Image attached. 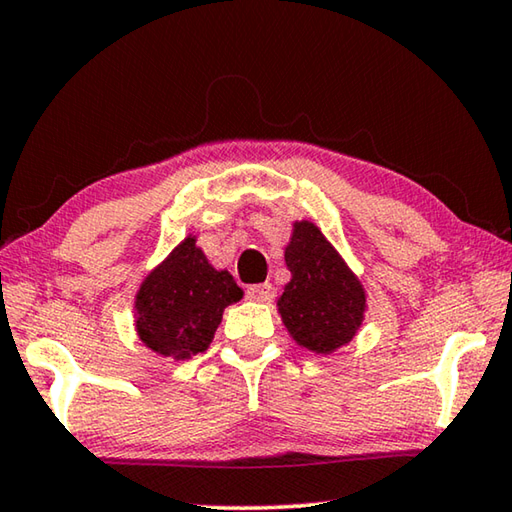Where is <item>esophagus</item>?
Instances as JSON below:
<instances>
[{
    "label": "esophagus",
    "mask_w": 512,
    "mask_h": 512,
    "mask_svg": "<svg viewBox=\"0 0 512 512\" xmlns=\"http://www.w3.org/2000/svg\"><path fill=\"white\" fill-rule=\"evenodd\" d=\"M248 298L255 300V302H271L275 298V287L273 284H255V287H250L248 291Z\"/></svg>",
    "instance_id": "esophagus-1"
}]
</instances>
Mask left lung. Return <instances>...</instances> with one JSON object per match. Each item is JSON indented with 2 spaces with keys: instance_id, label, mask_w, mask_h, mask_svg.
<instances>
[{
  "instance_id": "left-lung-1",
  "label": "left lung",
  "mask_w": 512,
  "mask_h": 512,
  "mask_svg": "<svg viewBox=\"0 0 512 512\" xmlns=\"http://www.w3.org/2000/svg\"><path fill=\"white\" fill-rule=\"evenodd\" d=\"M284 262L291 280L277 298V314L291 339L314 354H332L348 345L368 311L357 273L311 221L293 223Z\"/></svg>"
}]
</instances>
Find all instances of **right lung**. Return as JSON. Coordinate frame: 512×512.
Masks as SVG:
<instances>
[{"mask_svg":"<svg viewBox=\"0 0 512 512\" xmlns=\"http://www.w3.org/2000/svg\"><path fill=\"white\" fill-rule=\"evenodd\" d=\"M244 298L235 277L214 268L196 235H187L135 293V332L146 348L173 361L205 352L225 307Z\"/></svg>","mask_w":512,"mask_h":512,"instance_id":"1","label":"right lung"}]
</instances>
